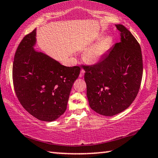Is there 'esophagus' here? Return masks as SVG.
<instances>
[{
    "label": "esophagus",
    "mask_w": 158,
    "mask_h": 158,
    "mask_svg": "<svg viewBox=\"0 0 158 158\" xmlns=\"http://www.w3.org/2000/svg\"><path fill=\"white\" fill-rule=\"evenodd\" d=\"M84 73H85V72H84V69H81V72H80V74H79V77H84Z\"/></svg>",
    "instance_id": "34e87169"
}]
</instances>
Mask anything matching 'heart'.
Wrapping results in <instances>:
<instances>
[{
	"instance_id": "1",
	"label": "heart",
	"mask_w": 158,
	"mask_h": 158,
	"mask_svg": "<svg viewBox=\"0 0 158 158\" xmlns=\"http://www.w3.org/2000/svg\"><path fill=\"white\" fill-rule=\"evenodd\" d=\"M110 47V40L107 37L99 39L95 44H92L85 52V58L90 63H97L102 59Z\"/></svg>"
}]
</instances>
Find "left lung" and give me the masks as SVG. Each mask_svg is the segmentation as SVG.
<instances>
[{
	"label": "left lung",
	"instance_id": "left-lung-1",
	"mask_svg": "<svg viewBox=\"0 0 158 158\" xmlns=\"http://www.w3.org/2000/svg\"><path fill=\"white\" fill-rule=\"evenodd\" d=\"M121 40L94 65H83L90 107L112 116L129 107L137 97L143 75L139 44L122 24H116Z\"/></svg>",
	"mask_w": 158,
	"mask_h": 158
}]
</instances>
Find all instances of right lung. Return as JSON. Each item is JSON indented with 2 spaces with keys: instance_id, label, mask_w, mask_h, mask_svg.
<instances>
[{
  "instance_id": "right-lung-1",
  "label": "right lung",
  "mask_w": 158,
  "mask_h": 158,
  "mask_svg": "<svg viewBox=\"0 0 158 158\" xmlns=\"http://www.w3.org/2000/svg\"><path fill=\"white\" fill-rule=\"evenodd\" d=\"M36 29L23 37L16 51L13 84L21 105L40 121L52 122L64 114L79 66L66 67L34 49Z\"/></svg>"
}]
</instances>
